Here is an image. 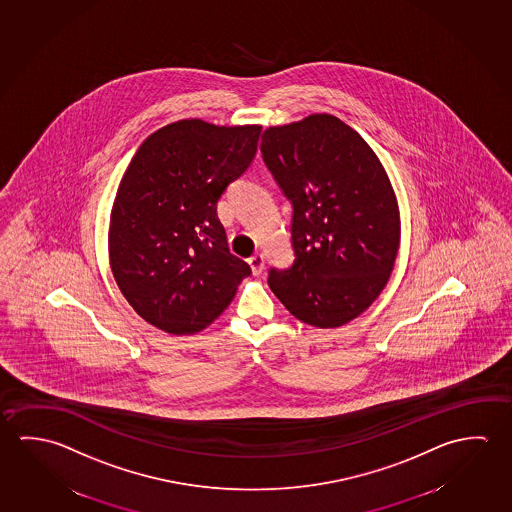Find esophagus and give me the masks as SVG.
<instances>
[{
  "label": "esophagus",
  "mask_w": 512,
  "mask_h": 512,
  "mask_svg": "<svg viewBox=\"0 0 512 512\" xmlns=\"http://www.w3.org/2000/svg\"><path fill=\"white\" fill-rule=\"evenodd\" d=\"M248 264H250V268H252V273L255 277L262 275V271L266 268V260H264L262 253H255L253 257L248 259Z\"/></svg>",
  "instance_id": "34e87169"
}]
</instances>
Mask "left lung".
Listing matches in <instances>:
<instances>
[{
	"mask_svg": "<svg viewBox=\"0 0 512 512\" xmlns=\"http://www.w3.org/2000/svg\"><path fill=\"white\" fill-rule=\"evenodd\" d=\"M260 151L293 203L296 259L269 269V287L303 323L343 327L377 300L398 255L400 212L386 169L330 114L269 126Z\"/></svg>",
	"mask_w": 512,
	"mask_h": 512,
	"instance_id": "obj_1",
	"label": "left lung"
}]
</instances>
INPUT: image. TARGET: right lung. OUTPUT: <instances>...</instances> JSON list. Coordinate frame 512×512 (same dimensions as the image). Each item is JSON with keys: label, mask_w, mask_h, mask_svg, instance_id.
Here are the masks:
<instances>
[{"label": "right lung", "mask_w": 512, "mask_h": 512, "mask_svg": "<svg viewBox=\"0 0 512 512\" xmlns=\"http://www.w3.org/2000/svg\"><path fill=\"white\" fill-rule=\"evenodd\" d=\"M260 130L182 119L135 151L110 212L109 259L126 302L153 327L200 332L250 277L228 250L218 202L252 164Z\"/></svg>", "instance_id": "right-lung-1"}]
</instances>
